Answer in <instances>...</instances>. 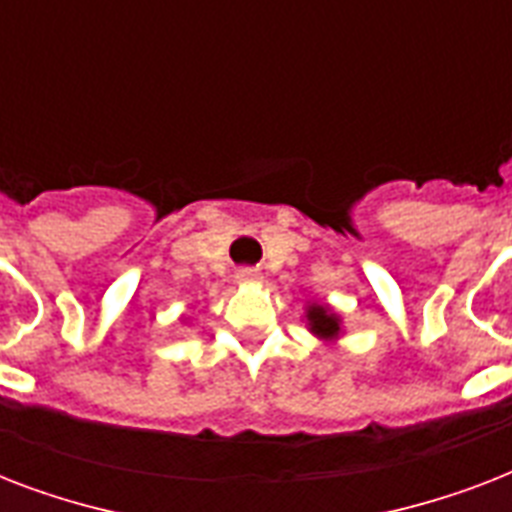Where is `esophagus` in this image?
I'll return each mask as SVG.
<instances>
[{
    "label": "esophagus",
    "mask_w": 512,
    "mask_h": 512,
    "mask_svg": "<svg viewBox=\"0 0 512 512\" xmlns=\"http://www.w3.org/2000/svg\"><path fill=\"white\" fill-rule=\"evenodd\" d=\"M236 279H239L241 284H257V281L263 279V276H260L255 268H241V271L236 273Z\"/></svg>",
    "instance_id": "obj_1"
}]
</instances>
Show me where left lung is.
I'll use <instances>...</instances> for the list:
<instances>
[{"instance_id":"obj_1","label":"left lung","mask_w":512,"mask_h":512,"mask_svg":"<svg viewBox=\"0 0 512 512\" xmlns=\"http://www.w3.org/2000/svg\"><path fill=\"white\" fill-rule=\"evenodd\" d=\"M305 324L313 337H319L324 342H337L342 337V319L340 313H335L329 305L311 303L305 308Z\"/></svg>"}]
</instances>
